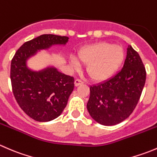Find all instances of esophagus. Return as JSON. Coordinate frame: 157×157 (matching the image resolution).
<instances>
[{
    "label": "esophagus",
    "instance_id": "34e87169",
    "mask_svg": "<svg viewBox=\"0 0 157 157\" xmlns=\"http://www.w3.org/2000/svg\"><path fill=\"white\" fill-rule=\"evenodd\" d=\"M83 82L81 80H80V79H76L75 81H74V84H75L76 86H80V85L83 84Z\"/></svg>",
    "mask_w": 157,
    "mask_h": 157
}]
</instances>
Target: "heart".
<instances>
[{
    "mask_svg": "<svg viewBox=\"0 0 157 157\" xmlns=\"http://www.w3.org/2000/svg\"><path fill=\"white\" fill-rule=\"evenodd\" d=\"M124 57V50L120 45H111L108 42H98L83 47L78 52L79 59L87 64L89 76L97 81L110 77L120 67ZM79 59L71 56V64L74 69L80 67Z\"/></svg>",
    "mask_w": 157,
    "mask_h": 157,
    "instance_id": "obj_1",
    "label": "heart"
}]
</instances>
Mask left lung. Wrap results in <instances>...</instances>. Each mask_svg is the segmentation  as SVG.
<instances>
[{
  "mask_svg": "<svg viewBox=\"0 0 157 157\" xmlns=\"http://www.w3.org/2000/svg\"><path fill=\"white\" fill-rule=\"evenodd\" d=\"M146 81L140 55L128 45L122 69L109 80L90 86L87 110L99 124L115 125L129 117L135 109Z\"/></svg>",
  "mask_w": 157,
  "mask_h": 157,
  "instance_id": "obj_1",
  "label": "left lung"
}]
</instances>
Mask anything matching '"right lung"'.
I'll use <instances>...</instances> for the list:
<instances>
[{"instance_id": "add662e5", "label": "right lung", "mask_w": 157, "mask_h": 157, "mask_svg": "<svg viewBox=\"0 0 157 157\" xmlns=\"http://www.w3.org/2000/svg\"><path fill=\"white\" fill-rule=\"evenodd\" d=\"M67 36L44 34L25 42L14 55L10 80L14 97L23 112L35 121L45 122L58 118L66 107L74 88L73 77L54 66L33 71L27 61L39 51L54 45H65Z\"/></svg>"}]
</instances>
